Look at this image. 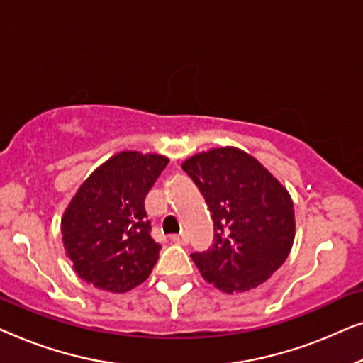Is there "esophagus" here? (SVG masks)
Instances as JSON below:
<instances>
[{"label": "esophagus", "mask_w": 363, "mask_h": 363, "mask_svg": "<svg viewBox=\"0 0 363 363\" xmlns=\"http://www.w3.org/2000/svg\"><path fill=\"white\" fill-rule=\"evenodd\" d=\"M170 240L177 245H186L188 242V236L186 235H172Z\"/></svg>", "instance_id": "34e87169"}]
</instances>
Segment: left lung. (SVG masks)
Listing matches in <instances>:
<instances>
[{
    "label": "left lung",
    "instance_id": "1",
    "mask_svg": "<svg viewBox=\"0 0 363 363\" xmlns=\"http://www.w3.org/2000/svg\"><path fill=\"white\" fill-rule=\"evenodd\" d=\"M183 170L213 218V245L190 255L201 276L228 294L269 279L294 242V210L286 188L256 158L233 147L198 153Z\"/></svg>",
    "mask_w": 363,
    "mask_h": 363
}]
</instances>
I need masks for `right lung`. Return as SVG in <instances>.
<instances>
[{
  "instance_id": "right-lung-1",
  "label": "right lung",
  "mask_w": 363,
  "mask_h": 363,
  "mask_svg": "<svg viewBox=\"0 0 363 363\" xmlns=\"http://www.w3.org/2000/svg\"><path fill=\"white\" fill-rule=\"evenodd\" d=\"M168 158L122 152L99 167L64 213V247L79 277L99 289L127 292L142 284L162 246L152 238L145 198Z\"/></svg>"
}]
</instances>
